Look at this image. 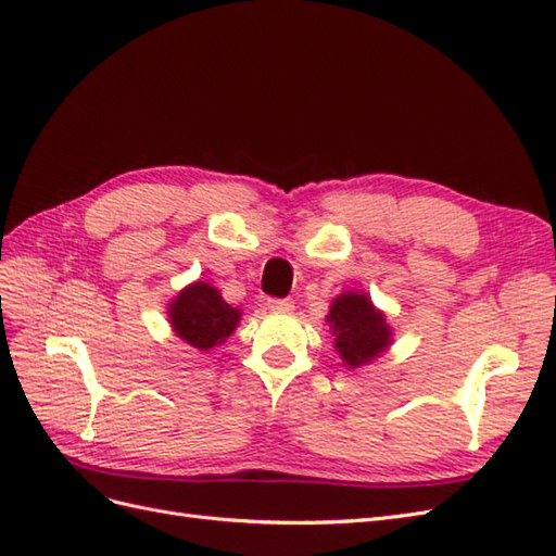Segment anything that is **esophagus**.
I'll return each mask as SVG.
<instances>
[{"instance_id":"obj_1","label":"esophagus","mask_w":556,"mask_h":556,"mask_svg":"<svg viewBox=\"0 0 556 556\" xmlns=\"http://www.w3.org/2000/svg\"><path fill=\"white\" fill-rule=\"evenodd\" d=\"M266 308L276 313H290L294 308L292 299H266Z\"/></svg>"}]
</instances>
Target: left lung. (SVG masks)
Here are the masks:
<instances>
[{
  "instance_id": "left-lung-1",
  "label": "left lung",
  "mask_w": 556,
  "mask_h": 556,
  "mask_svg": "<svg viewBox=\"0 0 556 556\" xmlns=\"http://www.w3.org/2000/svg\"><path fill=\"white\" fill-rule=\"evenodd\" d=\"M327 325L333 336V350L352 371L382 357L394 341L384 313L362 290H348L336 296L327 313Z\"/></svg>"
}]
</instances>
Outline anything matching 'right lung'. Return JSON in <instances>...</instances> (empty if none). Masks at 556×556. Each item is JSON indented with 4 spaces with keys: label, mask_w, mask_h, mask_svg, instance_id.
<instances>
[{
    "label": "right lung",
    "mask_w": 556,
    "mask_h": 556,
    "mask_svg": "<svg viewBox=\"0 0 556 556\" xmlns=\"http://www.w3.org/2000/svg\"><path fill=\"white\" fill-rule=\"evenodd\" d=\"M172 331L188 345L208 352L223 345L241 323V311L231 308L223 294L204 280H194L166 304Z\"/></svg>",
    "instance_id": "right-lung-1"
}]
</instances>
